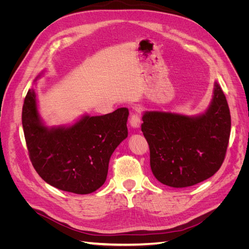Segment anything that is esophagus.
Here are the masks:
<instances>
[{"instance_id":"obj_1","label":"esophagus","mask_w":249,"mask_h":249,"mask_svg":"<svg viewBox=\"0 0 249 249\" xmlns=\"http://www.w3.org/2000/svg\"><path fill=\"white\" fill-rule=\"evenodd\" d=\"M141 123L142 120L140 114H138V113H133L130 118V124L136 129V127H139L141 125Z\"/></svg>"}]
</instances>
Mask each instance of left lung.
<instances>
[{"label": "left lung", "mask_w": 249, "mask_h": 249, "mask_svg": "<svg viewBox=\"0 0 249 249\" xmlns=\"http://www.w3.org/2000/svg\"><path fill=\"white\" fill-rule=\"evenodd\" d=\"M142 120L150 168L160 183L173 188L190 187L221 167L230 140L231 113L218 83L203 114L186 116L150 111L143 114Z\"/></svg>", "instance_id": "left-lung-1"}]
</instances>
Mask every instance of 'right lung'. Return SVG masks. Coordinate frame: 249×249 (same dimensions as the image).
<instances>
[{"label":"right lung","mask_w":249,"mask_h":249,"mask_svg":"<svg viewBox=\"0 0 249 249\" xmlns=\"http://www.w3.org/2000/svg\"><path fill=\"white\" fill-rule=\"evenodd\" d=\"M129 110L83 116L71 126L48 127L41 122L35 90L29 89L21 123L30 160L40 178L62 191L88 194L107 178L111 155L127 137Z\"/></svg>","instance_id":"1"}]
</instances>
